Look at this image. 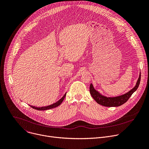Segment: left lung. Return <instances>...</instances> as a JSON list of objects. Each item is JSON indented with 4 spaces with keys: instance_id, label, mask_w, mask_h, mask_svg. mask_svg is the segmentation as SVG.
Listing matches in <instances>:
<instances>
[{
    "instance_id": "left-lung-1",
    "label": "left lung",
    "mask_w": 149,
    "mask_h": 149,
    "mask_svg": "<svg viewBox=\"0 0 149 149\" xmlns=\"http://www.w3.org/2000/svg\"><path fill=\"white\" fill-rule=\"evenodd\" d=\"M141 79V74L140 73L139 77L136 82L135 86L129 91L128 92L125 93L124 95L116 96V97H107L104 95H102L100 93H99L96 91L92 84H91L89 91L91 96L94 99V100L100 105H101L107 107H119L127 101L131 95L135 92L138 88Z\"/></svg>"
}]
</instances>
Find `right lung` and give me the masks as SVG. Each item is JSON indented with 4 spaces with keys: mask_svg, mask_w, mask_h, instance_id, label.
Here are the masks:
<instances>
[{
    "mask_svg": "<svg viewBox=\"0 0 149 149\" xmlns=\"http://www.w3.org/2000/svg\"><path fill=\"white\" fill-rule=\"evenodd\" d=\"M66 93H65L64 94V95L60 99V100H58L57 102L54 103V104H53L50 105H48V106H46V107H33V106H30L32 108L34 109H36V110H38V111H44V110H47V109H53V108H56L57 107L59 106L63 101V100H64V98L66 96Z\"/></svg>",
    "mask_w": 149,
    "mask_h": 149,
    "instance_id": "add662e5",
    "label": "right lung"
}]
</instances>
